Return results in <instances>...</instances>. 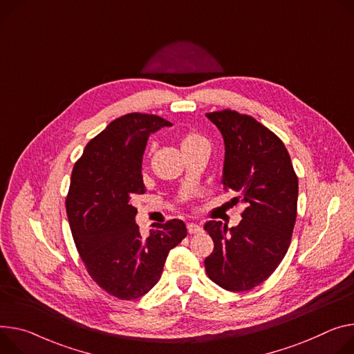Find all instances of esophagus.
I'll list each match as a JSON object with an SVG mask.
<instances>
[{
    "mask_svg": "<svg viewBox=\"0 0 354 354\" xmlns=\"http://www.w3.org/2000/svg\"><path fill=\"white\" fill-rule=\"evenodd\" d=\"M202 232H203V229L199 226V224H195V223H189L187 224V233L189 234H199Z\"/></svg>",
    "mask_w": 354,
    "mask_h": 354,
    "instance_id": "esophagus-1",
    "label": "esophagus"
}]
</instances>
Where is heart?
<instances>
[{
  "instance_id": "heart-1",
  "label": "heart",
  "mask_w": 354,
  "mask_h": 354,
  "mask_svg": "<svg viewBox=\"0 0 354 354\" xmlns=\"http://www.w3.org/2000/svg\"><path fill=\"white\" fill-rule=\"evenodd\" d=\"M202 145H207V140L196 131H187L180 140V147L183 151L194 149Z\"/></svg>"
}]
</instances>
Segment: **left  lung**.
I'll return each instance as SVG.
<instances>
[{"label": "left lung", "mask_w": 354, "mask_h": 354, "mask_svg": "<svg viewBox=\"0 0 354 354\" xmlns=\"http://www.w3.org/2000/svg\"><path fill=\"white\" fill-rule=\"evenodd\" d=\"M220 130L226 155L223 189L244 202L237 227L210 220L205 230L214 243L205 260L207 277L218 286L244 292L263 283L291 244L297 220L298 176L278 136L236 110L207 113Z\"/></svg>", "instance_id": "8db88e82"}]
</instances>
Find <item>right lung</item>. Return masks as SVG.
<instances>
[{
	"label": "right lung",
	"mask_w": 354,
	"mask_h": 354,
	"mask_svg": "<svg viewBox=\"0 0 354 354\" xmlns=\"http://www.w3.org/2000/svg\"><path fill=\"white\" fill-rule=\"evenodd\" d=\"M171 125L155 114L121 115L88 141L72 171L65 205L76 248L91 279L121 301L145 295L186 237L178 218L152 224L144 237L131 203L145 194L141 167L149 136Z\"/></svg>",
	"instance_id": "add662e5"
}]
</instances>
